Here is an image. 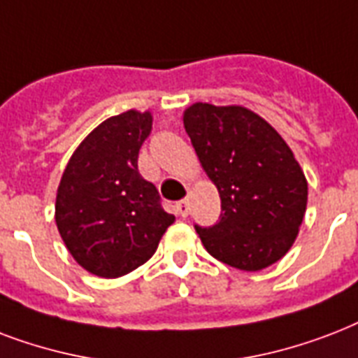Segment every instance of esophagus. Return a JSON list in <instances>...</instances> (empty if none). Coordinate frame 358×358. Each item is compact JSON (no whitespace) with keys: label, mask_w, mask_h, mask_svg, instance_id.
<instances>
[{"label":"esophagus","mask_w":358,"mask_h":358,"mask_svg":"<svg viewBox=\"0 0 358 358\" xmlns=\"http://www.w3.org/2000/svg\"><path fill=\"white\" fill-rule=\"evenodd\" d=\"M176 209H177V215H179V217H188V201L187 199H181V201H179V203L176 205Z\"/></svg>","instance_id":"34e87169"}]
</instances>
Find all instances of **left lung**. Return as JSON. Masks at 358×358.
Listing matches in <instances>:
<instances>
[{
    "instance_id": "left-lung-1",
    "label": "left lung",
    "mask_w": 358,
    "mask_h": 358,
    "mask_svg": "<svg viewBox=\"0 0 358 358\" xmlns=\"http://www.w3.org/2000/svg\"><path fill=\"white\" fill-rule=\"evenodd\" d=\"M199 164L220 194V220L196 226L205 250L241 271L287 254L308 203V182L284 138L245 106L194 102L182 113Z\"/></svg>"
}]
</instances>
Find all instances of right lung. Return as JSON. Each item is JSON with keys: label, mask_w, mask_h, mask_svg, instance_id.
Listing matches in <instances>:
<instances>
[{"label": "right lung", "mask_w": 358, "mask_h": 358, "mask_svg": "<svg viewBox=\"0 0 358 358\" xmlns=\"http://www.w3.org/2000/svg\"><path fill=\"white\" fill-rule=\"evenodd\" d=\"M153 129L151 112L108 117L85 136L61 176L55 224L80 267L119 278L153 256L176 217L160 207L153 182L138 171V153Z\"/></svg>", "instance_id": "add662e5"}]
</instances>
